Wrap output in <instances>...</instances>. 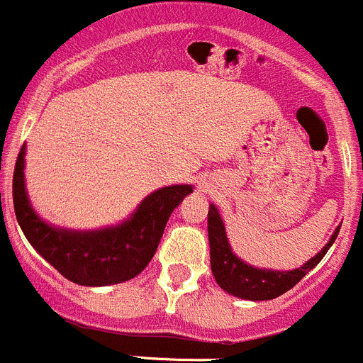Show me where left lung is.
Listing matches in <instances>:
<instances>
[{
	"label": "left lung",
	"mask_w": 363,
	"mask_h": 363,
	"mask_svg": "<svg viewBox=\"0 0 363 363\" xmlns=\"http://www.w3.org/2000/svg\"><path fill=\"white\" fill-rule=\"evenodd\" d=\"M338 230L340 228L335 230L328 245L313 259H310L297 270H259V268L242 262L241 259L232 254L221 216H219L218 208L211 205V211H208V242H211L212 274H214L216 282L230 295L247 298V301H270V298H275L291 290L308 272L313 270L315 266L322 261L329 247L335 242Z\"/></svg>",
	"instance_id": "1"
}]
</instances>
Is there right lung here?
I'll use <instances>...</instances> for the list:
<instances>
[{
  "mask_svg": "<svg viewBox=\"0 0 363 363\" xmlns=\"http://www.w3.org/2000/svg\"><path fill=\"white\" fill-rule=\"evenodd\" d=\"M25 145L19 151L12 179L14 211L30 245L68 281L81 286H108L129 281L144 270L155 255L169 216L191 185H172L152 192L135 214L118 227L72 232L50 227L30 207L25 192Z\"/></svg>",
  "mask_w": 363,
  "mask_h": 363,
  "instance_id": "add662e5",
  "label": "right lung"
}]
</instances>
